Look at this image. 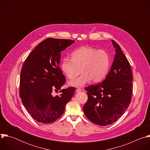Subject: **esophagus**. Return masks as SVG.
Segmentation results:
<instances>
[{"mask_svg": "<svg viewBox=\"0 0 150 150\" xmlns=\"http://www.w3.org/2000/svg\"><path fill=\"white\" fill-rule=\"evenodd\" d=\"M81 91V88H77L76 90V93H79Z\"/></svg>", "mask_w": 150, "mask_h": 150, "instance_id": "obj_1", "label": "esophagus"}]
</instances>
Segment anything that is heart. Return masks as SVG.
<instances>
[{"label": "heart", "instance_id": "b5f03b06", "mask_svg": "<svg viewBox=\"0 0 150 150\" xmlns=\"http://www.w3.org/2000/svg\"><path fill=\"white\" fill-rule=\"evenodd\" d=\"M110 67L108 52L90 46H83L71 53V59L63 58L60 68L69 79L75 78L81 72L82 75L69 82L71 86L81 87L91 80L95 83L103 81L108 75Z\"/></svg>", "mask_w": 150, "mask_h": 150}]
</instances>
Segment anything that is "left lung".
<instances>
[{
    "mask_svg": "<svg viewBox=\"0 0 150 150\" xmlns=\"http://www.w3.org/2000/svg\"><path fill=\"white\" fill-rule=\"evenodd\" d=\"M116 54L105 79L85 88L88 100L83 108L86 117L94 124L107 126L115 122L129 107L133 75L129 61L119 45L112 40Z\"/></svg>",
    "mask_w": 150,
    "mask_h": 150,
    "instance_id": "1",
    "label": "left lung"
}]
</instances>
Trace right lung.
<instances>
[{
  "mask_svg": "<svg viewBox=\"0 0 150 150\" xmlns=\"http://www.w3.org/2000/svg\"><path fill=\"white\" fill-rule=\"evenodd\" d=\"M74 42L47 38L40 42L24 62L19 97L32 117L40 123H51L58 119L74 94L75 88L71 87L60 91V95H52L66 82L59 65L60 53Z\"/></svg>",
  "mask_w": 150,
  "mask_h": 150,
  "instance_id": "1",
  "label": "right lung"
}]
</instances>
